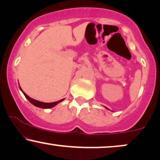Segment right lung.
Here are the masks:
<instances>
[{
  "mask_svg": "<svg viewBox=\"0 0 160 160\" xmlns=\"http://www.w3.org/2000/svg\"><path fill=\"white\" fill-rule=\"evenodd\" d=\"M21 91H22V89H21ZM22 93H24L25 97L27 98L28 100V101L31 102V104H33V105L34 106H36V107H38V108H52V107H54V106L56 105L57 104L59 103V102H62L63 100V99H61V100H59V101H57V102H51V103H45V102H39V101H37V100L32 99V98L29 97L28 96L26 93H25L24 92H23V91H22Z\"/></svg>",
  "mask_w": 160,
  "mask_h": 160,
  "instance_id": "right-lung-1",
  "label": "right lung"
}]
</instances>
